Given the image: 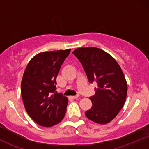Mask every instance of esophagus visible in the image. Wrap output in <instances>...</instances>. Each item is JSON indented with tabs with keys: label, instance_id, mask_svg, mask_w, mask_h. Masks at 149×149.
<instances>
[{
	"label": "esophagus",
	"instance_id": "esophagus-1",
	"mask_svg": "<svg viewBox=\"0 0 149 149\" xmlns=\"http://www.w3.org/2000/svg\"><path fill=\"white\" fill-rule=\"evenodd\" d=\"M78 97H79V96H71L70 97V98L73 99V100H76V99H78Z\"/></svg>",
	"mask_w": 149,
	"mask_h": 149
}]
</instances>
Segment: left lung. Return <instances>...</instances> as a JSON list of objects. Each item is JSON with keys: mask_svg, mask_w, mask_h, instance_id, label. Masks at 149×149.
Here are the masks:
<instances>
[{"mask_svg": "<svg viewBox=\"0 0 149 149\" xmlns=\"http://www.w3.org/2000/svg\"><path fill=\"white\" fill-rule=\"evenodd\" d=\"M73 53L89 81L97 83L95 95L90 97L92 106L85 116L96 123H109L123 107L127 97V81L120 66L111 55L97 47H80Z\"/></svg>", "mask_w": 149, "mask_h": 149, "instance_id": "8db88e82", "label": "left lung"}]
</instances>
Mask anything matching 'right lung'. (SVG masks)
<instances>
[{
    "label": "right lung",
    "mask_w": 149,
    "mask_h": 149,
    "mask_svg": "<svg viewBox=\"0 0 149 149\" xmlns=\"http://www.w3.org/2000/svg\"><path fill=\"white\" fill-rule=\"evenodd\" d=\"M71 49L42 52L29 61L24 72L21 93L27 113L39 125L49 127L60 123L68 98L54 93L56 78Z\"/></svg>",
    "instance_id": "add662e5"
}]
</instances>
